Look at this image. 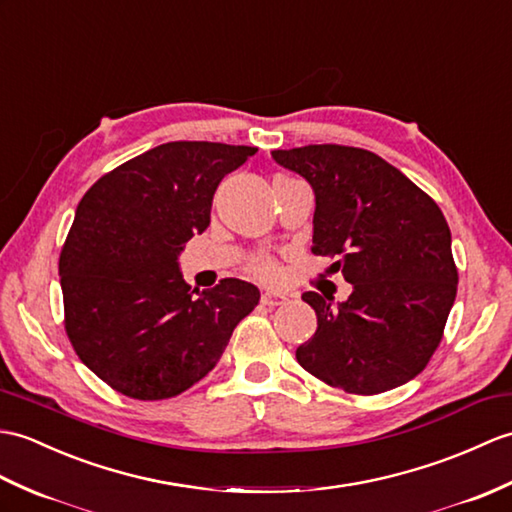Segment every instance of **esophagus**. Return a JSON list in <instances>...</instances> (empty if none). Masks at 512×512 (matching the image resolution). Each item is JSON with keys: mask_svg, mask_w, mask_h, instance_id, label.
I'll use <instances>...</instances> for the list:
<instances>
[{"mask_svg": "<svg viewBox=\"0 0 512 512\" xmlns=\"http://www.w3.org/2000/svg\"><path fill=\"white\" fill-rule=\"evenodd\" d=\"M285 301H288V294H283V292H272V290H266L264 294H261V303L268 305V307L283 305Z\"/></svg>", "mask_w": 512, "mask_h": 512, "instance_id": "34e87169", "label": "esophagus"}]
</instances>
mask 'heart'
Instances as JSON below:
<instances>
[{
	"mask_svg": "<svg viewBox=\"0 0 512 512\" xmlns=\"http://www.w3.org/2000/svg\"><path fill=\"white\" fill-rule=\"evenodd\" d=\"M255 272L264 279H275L277 277V266L272 264L270 259H259V261H255Z\"/></svg>",
	"mask_w": 512,
	"mask_h": 512,
	"instance_id": "1",
	"label": "heart"
}]
</instances>
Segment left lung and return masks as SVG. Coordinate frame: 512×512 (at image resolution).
I'll list each match as a JSON object with an SVG mask.
<instances>
[{
	"label": "left lung",
	"instance_id": "1",
	"mask_svg": "<svg viewBox=\"0 0 512 512\" xmlns=\"http://www.w3.org/2000/svg\"><path fill=\"white\" fill-rule=\"evenodd\" d=\"M270 154L314 189L312 253L338 257L331 268L353 285L342 303L303 294L318 327L296 360L355 395L410 382L430 362L456 299L443 211L375 152L320 144Z\"/></svg>",
	"mask_w": 512,
	"mask_h": 512
}]
</instances>
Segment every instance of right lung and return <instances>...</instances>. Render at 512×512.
Here are the masks:
<instances>
[{"label": "right lung", "mask_w": 512, "mask_h": 512, "mask_svg": "<svg viewBox=\"0 0 512 512\" xmlns=\"http://www.w3.org/2000/svg\"><path fill=\"white\" fill-rule=\"evenodd\" d=\"M257 148L170 141L82 196L61 253L65 329L102 382L141 401L181 395L218 364L255 310L253 283L194 290L178 255L211 222L220 181Z\"/></svg>", "instance_id": "add662e5"}]
</instances>
